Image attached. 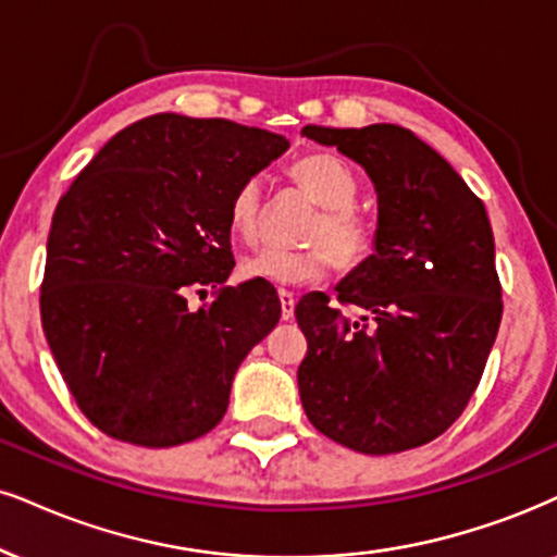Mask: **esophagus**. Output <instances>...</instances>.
Wrapping results in <instances>:
<instances>
[{
  "label": "esophagus",
  "mask_w": 557,
  "mask_h": 557,
  "mask_svg": "<svg viewBox=\"0 0 557 557\" xmlns=\"http://www.w3.org/2000/svg\"><path fill=\"white\" fill-rule=\"evenodd\" d=\"M278 301H281V318L292 320L294 318V294L286 289H278Z\"/></svg>",
  "instance_id": "esophagus-1"
}]
</instances>
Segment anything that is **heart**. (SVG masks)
Returning a JSON list of instances; mask_svg holds the SVG:
<instances>
[{
    "mask_svg": "<svg viewBox=\"0 0 557 557\" xmlns=\"http://www.w3.org/2000/svg\"><path fill=\"white\" fill-rule=\"evenodd\" d=\"M294 183L320 206L305 230V247H265L243 263L247 278L268 281L276 286L312 284L327 268L356 271L372 258L376 235L367 216L356 209L359 177L341 157L312 152L299 157L289 168ZM263 216V188L252 177L235 190L230 201V232L239 243L252 245L260 235Z\"/></svg>",
    "mask_w": 557,
    "mask_h": 557,
    "instance_id": "obj_1",
    "label": "heart"
}]
</instances>
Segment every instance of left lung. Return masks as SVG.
<instances>
[{"label": "left lung", "mask_w": 557, "mask_h": 557, "mask_svg": "<svg viewBox=\"0 0 557 557\" xmlns=\"http://www.w3.org/2000/svg\"><path fill=\"white\" fill-rule=\"evenodd\" d=\"M301 136L359 162L380 201L374 256L335 286L338 305L314 292L294 310L307 338L301 405L320 434L361 455L416 449L462 416L498 335L488 214L408 128L305 126Z\"/></svg>", "instance_id": "1"}]
</instances>
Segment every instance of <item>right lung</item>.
<instances>
[{"instance_id": "right-lung-1", "label": "right lung", "mask_w": 557, "mask_h": 557, "mask_svg": "<svg viewBox=\"0 0 557 557\" xmlns=\"http://www.w3.org/2000/svg\"><path fill=\"white\" fill-rule=\"evenodd\" d=\"M289 149L224 119L157 113L113 136L53 211L40 322L102 434L175 446L209 434L237 367L276 327L273 286H224L235 190ZM212 289L190 311L188 293Z\"/></svg>"}]
</instances>
